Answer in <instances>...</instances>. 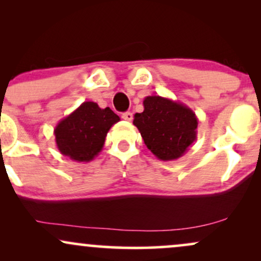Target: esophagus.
Returning <instances> with one entry per match:
<instances>
[{"label":"esophagus","mask_w":261,"mask_h":261,"mask_svg":"<svg viewBox=\"0 0 261 261\" xmlns=\"http://www.w3.org/2000/svg\"><path fill=\"white\" fill-rule=\"evenodd\" d=\"M122 119H124V120H126V121H131L134 119L133 113H130V112L124 113V114H122Z\"/></svg>","instance_id":"1"}]
</instances>
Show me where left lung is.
I'll return each instance as SVG.
<instances>
[{"label": "left lung", "mask_w": 261, "mask_h": 261, "mask_svg": "<svg viewBox=\"0 0 261 261\" xmlns=\"http://www.w3.org/2000/svg\"><path fill=\"white\" fill-rule=\"evenodd\" d=\"M143 108L142 113L135 114L134 125L147 148L161 161L180 158L196 140L195 113L180 101L160 95L146 97Z\"/></svg>", "instance_id": "8db88e82"}]
</instances>
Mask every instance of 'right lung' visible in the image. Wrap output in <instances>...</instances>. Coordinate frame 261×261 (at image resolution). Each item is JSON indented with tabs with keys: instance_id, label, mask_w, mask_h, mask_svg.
Returning <instances> with one entry per match:
<instances>
[{
	"instance_id": "obj_1",
	"label": "right lung",
	"mask_w": 261,
	"mask_h": 261,
	"mask_svg": "<svg viewBox=\"0 0 261 261\" xmlns=\"http://www.w3.org/2000/svg\"><path fill=\"white\" fill-rule=\"evenodd\" d=\"M118 121L120 118L110 108L101 109L94 101H85L56 125L54 135L58 149L72 161L91 162Z\"/></svg>"
}]
</instances>
